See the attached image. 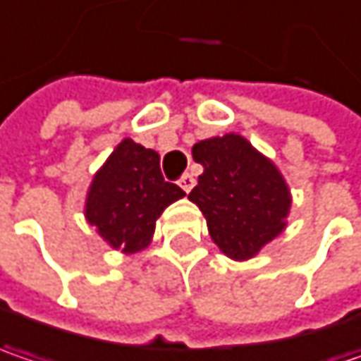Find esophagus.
<instances>
[{
    "instance_id": "obj_1",
    "label": "esophagus",
    "mask_w": 361,
    "mask_h": 361,
    "mask_svg": "<svg viewBox=\"0 0 361 361\" xmlns=\"http://www.w3.org/2000/svg\"><path fill=\"white\" fill-rule=\"evenodd\" d=\"M194 185H196V180H194V176H190V173H185V176L180 180V188L185 192V194H190Z\"/></svg>"
}]
</instances>
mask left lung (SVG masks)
Instances as JSON below:
<instances>
[{
  "instance_id": "1",
  "label": "left lung",
  "mask_w": 361,
  "mask_h": 361,
  "mask_svg": "<svg viewBox=\"0 0 361 361\" xmlns=\"http://www.w3.org/2000/svg\"><path fill=\"white\" fill-rule=\"evenodd\" d=\"M192 157L204 171L188 198L210 239L235 262L255 257L288 224L292 194L282 171L237 133L196 142Z\"/></svg>"
}]
</instances>
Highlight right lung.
<instances>
[{
    "label": "right lung",
    "mask_w": 361,
    "mask_h": 361,
    "mask_svg": "<svg viewBox=\"0 0 361 361\" xmlns=\"http://www.w3.org/2000/svg\"><path fill=\"white\" fill-rule=\"evenodd\" d=\"M183 196L163 180L157 151L122 138L90 183L83 214L112 249L130 255L151 245L157 219Z\"/></svg>",
    "instance_id": "right-lung-1"
}]
</instances>
